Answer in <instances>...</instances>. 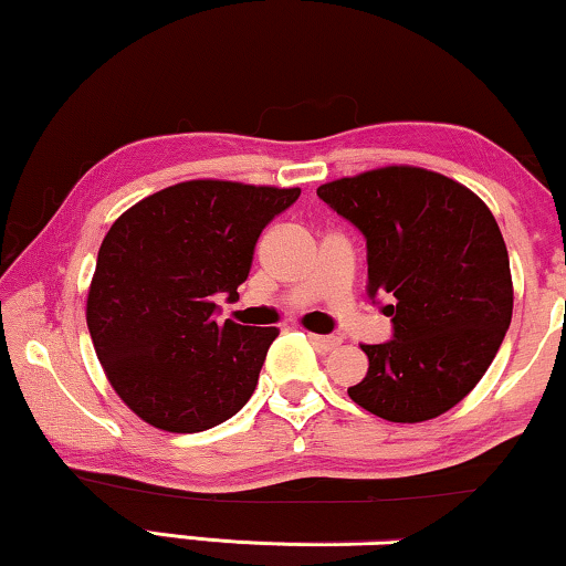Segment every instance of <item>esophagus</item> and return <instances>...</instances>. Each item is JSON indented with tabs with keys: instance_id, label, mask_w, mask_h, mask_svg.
<instances>
[{
	"instance_id": "obj_1",
	"label": "esophagus",
	"mask_w": 566,
	"mask_h": 566,
	"mask_svg": "<svg viewBox=\"0 0 566 566\" xmlns=\"http://www.w3.org/2000/svg\"><path fill=\"white\" fill-rule=\"evenodd\" d=\"M310 340H312L317 348H322V350H333V348L340 346L343 337H337V335H314V333H312Z\"/></svg>"
}]
</instances>
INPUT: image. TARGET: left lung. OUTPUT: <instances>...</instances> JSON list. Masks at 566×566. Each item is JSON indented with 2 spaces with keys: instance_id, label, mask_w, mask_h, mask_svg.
Listing matches in <instances>:
<instances>
[{
  "instance_id": "1",
  "label": "left lung",
  "mask_w": 566,
  "mask_h": 566,
  "mask_svg": "<svg viewBox=\"0 0 566 566\" xmlns=\"http://www.w3.org/2000/svg\"><path fill=\"white\" fill-rule=\"evenodd\" d=\"M364 233L369 296L392 340L361 346L350 400L395 423L442 416L479 385L512 319L510 254L486 202L437 171L385 166L317 189Z\"/></svg>"
}]
</instances>
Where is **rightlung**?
I'll list each match as a JSON object with an SVG mask.
<instances>
[{"instance_id":"obj_1","label":"right lung","mask_w":566,"mask_h":566,"mask_svg":"<svg viewBox=\"0 0 566 566\" xmlns=\"http://www.w3.org/2000/svg\"><path fill=\"white\" fill-rule=\"evenodd\" d=\"M301 189L195 179L122 212L98 249L87 329L116 395L150 427L195 434L252 398L275 327L216 322L254 244Z\"/></svg>"}]
</instances>
